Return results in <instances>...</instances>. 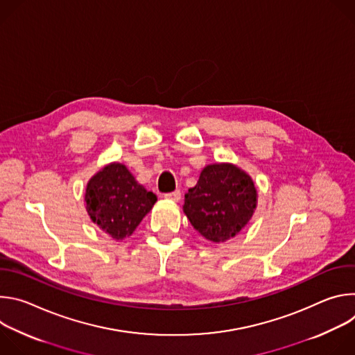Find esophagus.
<instances>
[{
    "instance_id": "34e87169",
    "label": "esophagus",
    "mask_w": 355,
    "mask_h": 355,
    "mask_svg": "<svg viewBox=\"0 0 355 355\" xmlns=\"http://www.w3.org/2000/svg\"><path fill=\"white\" fill-rule=\"evenodd\" d=\"M164 198L168 199V200H174V202H178L181 199V191L177 189L174 192H168V193H164Z\"/></svg>"
}]
</instances>
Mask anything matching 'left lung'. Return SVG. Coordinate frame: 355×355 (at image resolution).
I'll use <instances>...</instances> for the list:
<instances>
[{"mask_svg":"<svg viewBox=\"0 0 355 355\" xmlns=\"http://www.w3.org/2000/svg\"><path fill=\"white\" fill-rule=\"evenodd\" d=\"M257 207V189L251 177L229 163L209 164L185 193L184 214L193 229L214 243L241 232Z\"/></svg>","mask_w":355,"mask_h":355,"instance_id":"1","label":"left lung"}]
</instances>
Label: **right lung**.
I'll return each mask as SVG.
<instances>
[{
    "label": "right lung",
    "mask_w": 355,
    "mask_h": 355,
    "mask_svg": "<svg viewBox=\"0 0 355 355\" xmlns=\"http://www.w3.org/2000/svg\"><path fill=\"white\" fill-rule=\"evenodd\" d=\"M156 200L157 196L140 185L121 163L99 170L85 188L88 216L116 241L135 232Z\"/></svg>",
    "instance_id": "1"
}]
</instances>
